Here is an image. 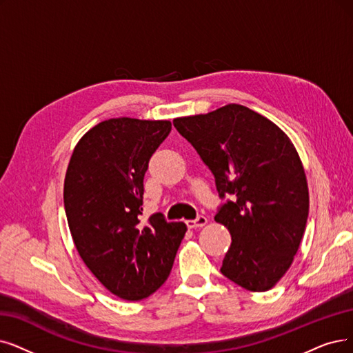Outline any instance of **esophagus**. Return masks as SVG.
Listing matches in <instances>:
<instances>
[{
  "mask_svg": "<svg viewBox=\"0 0 353 353\" xmlns=\"http://www.w3.org/2000/svg\"><path fill=\"white\" fill-rule=\"evenodd\" d=\"M185 224H187V228H188V229L203 228V225H205V224H207V217H204V216H199V217H196L195 220H187V221H185Z\"/></svg>",
  "mask_w": 353,
  "mask_h": 353,
  "instance_id": "esophagus-1",
  "label": "esophagus"
}]
</instances>
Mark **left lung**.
Returning a JSON list of instances; mask_svg holds the SVG:
<instances>
[{
    "label": "left lung",
    "mask_w": 353,
    "mask_h": 353,
    "mask_svg": "<svg viewBox=\"0 0 353 353\" xmlns=\"http://www.w3.org/2000/svg\"><path fill=\"white\" fill-rule=\"evenodd\" d=\"M175 129L216 178L214 220L232 234L221 274L263 292L285 275L308 217V187L299 152L275 123L241 104L174 119Z\"/></svg>",
    "instance_id": "8db88e82"
}]
</instances>
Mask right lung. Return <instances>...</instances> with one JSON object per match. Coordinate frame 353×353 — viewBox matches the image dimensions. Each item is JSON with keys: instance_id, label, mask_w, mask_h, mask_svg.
Returning a JSON list of instances; mask_svg holds the SVG:
<instances>
[{"instance_id": "1", "label": "right lung", "mask_w": 353, "mask_h": 353, "mask_svg": "<svg viewBox=\"0 0 353 353\" xmlns=\"http://www.w3.org/2000/svg\"><path fill=\"white\" fill-rule=\"evenodd\" d=\"M171 129L168 120H104L79 139L66 169L63 204L79 256L128 301L165 283L187 232L161 213L140 220L149 159Z\"/></svg>"}]
</instances>
